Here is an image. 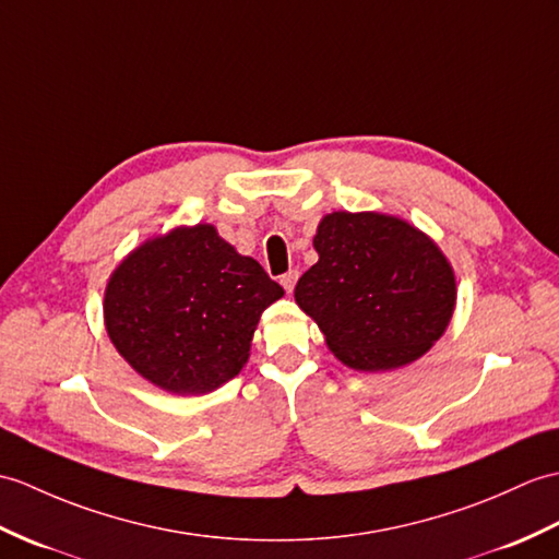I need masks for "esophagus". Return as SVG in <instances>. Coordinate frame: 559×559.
I'll return each mask as SVG.
<instances>
[{"mask_svg": "<svg viewBox=\"0 0 559 559\" xmlns=\"http://www.w3.org/2000/svg\"><path fill=\"white\" fill-rule=\"evenodd\" d=\"M295 281H297V271H288V274H283L281 276V285L285 288V293H293V288H295Z\"/></svg>", "mask_w": 559, "mask_h": 559, "instance_id": "obj_1", "label": "esophagus"}]
</instances>
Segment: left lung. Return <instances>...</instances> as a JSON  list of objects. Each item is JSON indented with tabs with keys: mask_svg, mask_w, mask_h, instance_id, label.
Here are the masks:
<instances>
[{
	"mask_svg": "<svg viewBox=\"0 0 559 559\" xmlns=\"http://www.w3.org/2000/svg\"><path fill=\"white\" fill-rule=\"evenodd\" d=\"M319 262L295 285V302L355 371H391L426 355L457 302L448 257L407 221L333 212L314 236Z\"/></svg>",
	"mask_w": 559,
	"mask_h": 559,
	"instance_id": "8db88e82",
	"label": "left lung"
}]
</instances>
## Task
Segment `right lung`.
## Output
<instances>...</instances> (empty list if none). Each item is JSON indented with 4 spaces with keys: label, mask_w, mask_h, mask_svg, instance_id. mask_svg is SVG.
Listing matches in <instances>:
<instances>
[{
    "label": "right lung",
    "mask_w": 559,
    "mask_h": 559,
    "mask_svg": "<svg viewBox=\"0 0 559 559\" xmlns=\"http://www.w3.org/2000/svg\"><path fill=\"white\" fill-rule=\"evenodd\" d=\"M281 297L257 259L238 254L212 224L178 226L116 266L104 326L142 379L202 395L240 373L259 317Z\"/></svg>",
    "instance_id": "right-lung-1"
}]
</instances>
